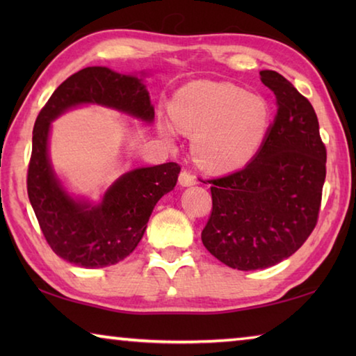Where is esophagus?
Masks as SVG:
<instances>
[{"instance_id": "1", "label": "esophagus", "mask_w": 356, "mask_h": 356, "mask_svg": "<svg viewBox=\"0 0 356 356\" xmlns=\"http://www.w3.org/2000/svg\"><path fill=\"white\" fill-rule=\"evenodd\" d=\"M179 184L182 185V186H191V185H196L197 184V179H196V176L191 171L184 170L182 172L179 174Z\"/></svg>"}]
</instances>
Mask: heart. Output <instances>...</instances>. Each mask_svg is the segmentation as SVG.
I'll use <instances>...</instances> for the list:
<instances>
[{
  "label": "heart",
  "mask_w": 356,
  "mask_h": 356,
  "mask_svg": "<svg viewBox=\"0 0 356 356\" xmlns=\"http://www.w3.org/2000/svg\"><path fill=\"white\" fill-rule=\"evenodd\" d=\"M170 111L176 129L193 135L196 160L213 171L231 170L251 159L270 124V106L261 94L225 81L188 83L172 97ZM160 131L172 140L171 124H161Z\"/></svg>",
  "instance_id": "1"
}]
</instances>
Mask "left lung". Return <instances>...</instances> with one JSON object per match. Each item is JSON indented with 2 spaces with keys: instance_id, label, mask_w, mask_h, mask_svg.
I'll list each match as a JSON object with an SVG mask.
<instances>
[{
  "instance_id": "obj_1",
  "label": "left lung",
  "mask_w": 356,
  "mask_h": 356,
  "mask_svg": "<svg viewBox=\"0 0 356 356\" xmlns=\"http://www.w3.org/2000/svg\"><path fill=\"white\" fill-rule=\"evenodd\" d=\"M261 80L278 105L248 165L209 180L212 213L202 243L227 267L267 268L292 256L314 231L327 176V149L309 100L275 70Z\"/></svg>"
}]
</instances>
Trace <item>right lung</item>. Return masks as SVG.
I'll list each match as a JSON object with an SVG mask.
<instances>
[{
    "label": "right lung",
    "instance_id": "right-lung-1",
    "mask_svg": "<svg viewBox=\"0 0 356 356\" xmlns=\"http://www.w3.org/2000/svg\"><path fill=\"white\" fill-rule=\"evenodd\" d=\"M83 104L114 108L146 122L155 113L141 78L86 67L59 84L35 119L26 186L42 234L64 261L100 268L124 261L136 248L155 204L176 186L180 166L171 161L136 168L120 176L99 204L74 200L51 168L48 134L51 120Z\"/></svg>",
    "mask_w": 356,
    "mask_h": 356
}]
</instances>
